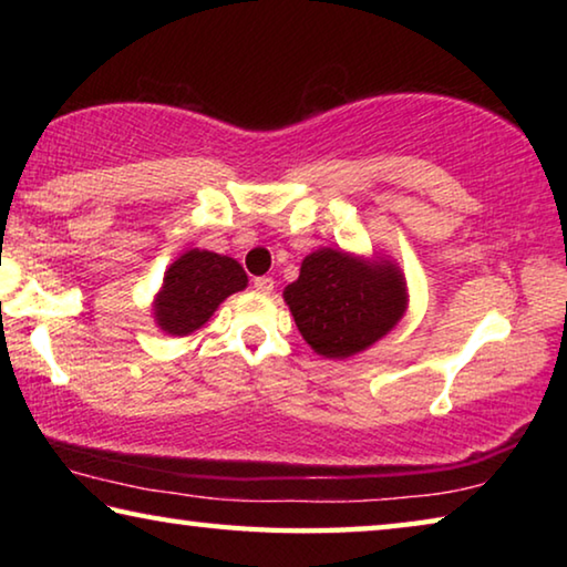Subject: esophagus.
I'll return each instance as SVG.
<instances>
[{"instance_id": "34e87169", "label": "esophagus", "mask_w": 567, "mask_h": 567, "mask_svg": "<svg viewBox=\"0 0 567 567\" xmlns=\"http://www.w3.org/2000/svg\"><path fill=\"white\" fill-rule=\"evenodd\" d=\"M272 287H275L272 277H267V275L255 277V290H257V292H272Z\"/></svg>"}]
</instances>
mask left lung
<instances>
[{
    "label": "left lung",
    "instance_id": "1",
    "mask_svg": "<svg viewBox=\"0 0 567 567\" xmlns=\"http://www.w3.org/2000/svg\"><path fill=\"white\" fill-rule=\"evenodd\" d=\"M285 302L310 348L350 358L395 328L405 312V282L395 265L362 262L340 249L307 255Z\"/></svg>",
    "mask_w": 567,
    "mask_h": 567
}]
</instances>
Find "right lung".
Segmentation results:
<instances>
[{
  "label": "right lung",
  "mask_w": 567,
  "mask_h": 567,
  "mask_svg": "<svg viewBox=\"0 0 567 567\" xmlns=\"http://www.w3.org/2000/svg\"><path fill=\"white\" fill-rule=\"evenodd\" d=\"M247 287L237 260L207 249H189L169 265L155 300L157 324L169 334H189L203 328L217 305Z\"/></svg>",
  "instance_id": "right-lung-1"
}]
</instances>
